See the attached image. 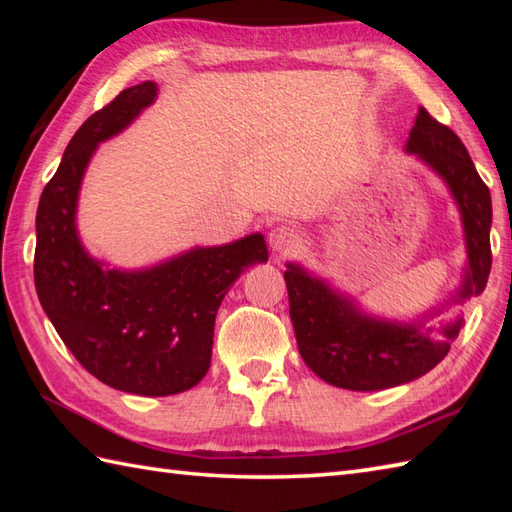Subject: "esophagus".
Instances as JSON below:
<instances>
[{"label":"esophagus","instance_id":"1","mask_svg":"<svg viewBox=\"0 0 512 512\" xmlns=\"http://www.w3.org/2000/svg\"><path fill=\"white\" fill-rule=\"evenodd\" d=\"M268 244L277 255H286L292 248L299 246V235L295 228L281 224V226H275L273 231L268 233Z\"/></svg>","mask_w":512,"mask_h":512}]
</instances>
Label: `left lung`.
<instances>
[{"instance_id":"obj_1","label":"left lung","mask_w":512,"mask_h":512,"mask_svg":"<svg viewBox=\"0 0 512 512\" xmlns=\"http://www.w3.org/2000/svg\"><path fill=\"white\" fill-rule=\"evenodd\" d=\"M405 151L429 167L458 206L466 266L449 299L413 321L376 317L347 292L297 262L286 264L290 319L299 354L325 383L352 391H378L411 383L431 372L458 339L462 317L427 325L429 319L484 292L491 273V191L477 173L469 151L449 127L420 107Z\"/></svg>"}]
</instances>
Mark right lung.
Segmentation results:
<instances>
[{"instance_id":"1","label":"right lung","mask_w":512,"mask_h":512,"mask_svg":"<svg viewBox=\"0 0 512 512\" xmlns=\"http://www.w3.org/2000/svg\"><path fill=\"white\" fill-rule=\"evenodd\" d=\"M158 85L127 88L92 114L63 151L37 209L35 286L61 341L92 376L138 396H171L209 372L215 314L246 268L268 262L262 233L193 246L165 262L110 268L83 246L76 209L96 147L156 101Z\"/></svg>"}]
</instances>
